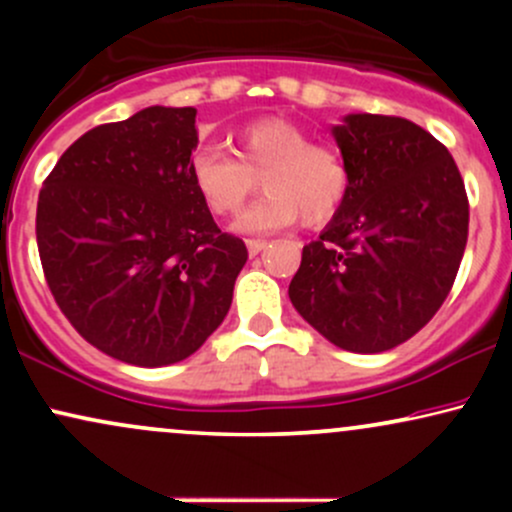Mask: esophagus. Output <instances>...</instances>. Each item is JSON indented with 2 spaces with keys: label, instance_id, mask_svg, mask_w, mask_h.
I'll return each mask as SVG.
<instances>
[{
  "label": "esophagus",
  "instance_id": "34e87169",
  "mask_svg": "<svg viewBox=\"0 0 512 512\" xmlns=\"http://www.w3.org/2000/svg\"><path fill=\"white\" fill-rule=\"evenodd\" d=\"M267 248V240H248V252H250V257H255V255H260V252Z\"/></svg>",
  "mask_w": 512,
  "mask_h": 512
}]
</instances>
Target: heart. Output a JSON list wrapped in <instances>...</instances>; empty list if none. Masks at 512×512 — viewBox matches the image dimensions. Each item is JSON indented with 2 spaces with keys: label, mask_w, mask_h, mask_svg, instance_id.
I'll return each mask as SVG.
<instances>
[{
  "label": "heart",
  "mask_w": 512,
  "mask_h": 512,
  "mask_svg": "<svg viewBox=\"0 0 512 512\" xmlns=\"http://www.w3.org/2000/svg\"><path fill=\"white\" fill-rule=\"evenodd\" d=\"M236 158L216 149L192 156L190 178L214 214H231L262 180L264 195L233 221L243 236H267L303 216L305 223H325L342 204L346 166L330 146L313 144L310 134L284 117L248 122L233 139Z\"/></svg>",
  "instance_id": "1"
}]
</instances>
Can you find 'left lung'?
<instances>
[{"instance_id":"left-lung-1","label":"left lung","mask_w":512,"mask_h":512,"mask_svg":"<svg viewBox=\"0 0 512 512\" xmlns=\"http://www.w3.org/2000/svg\"><path fill=\"white\" fill-rule=\"evenodd\" d=\"M332 137L346 192L303 248L289 298L327 342L380 354L448 298L467 245V192L450 151L404 117L351 113Z\"/></svg>"}]
</instances>
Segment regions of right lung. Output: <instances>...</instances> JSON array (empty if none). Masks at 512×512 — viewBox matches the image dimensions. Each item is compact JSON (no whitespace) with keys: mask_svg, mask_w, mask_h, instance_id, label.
Listing matches in <instances>:
<instances>
[{"mask_svg":"<svg viewBox=\"0 0 512 512\" xmlns=\"http://www.w3.org/2000/svg\"><path fill=\"white\" fill-rule=\"evenodd\" d=\"M195 108L139 110L64 151L38 197L45 279L74 330L117 361H185L221 325L248 248L190 178Z\"/></svg>","mask_w":512,"mask_h":512,"instance_id":"1","label":"right lung"}]
</instances>
